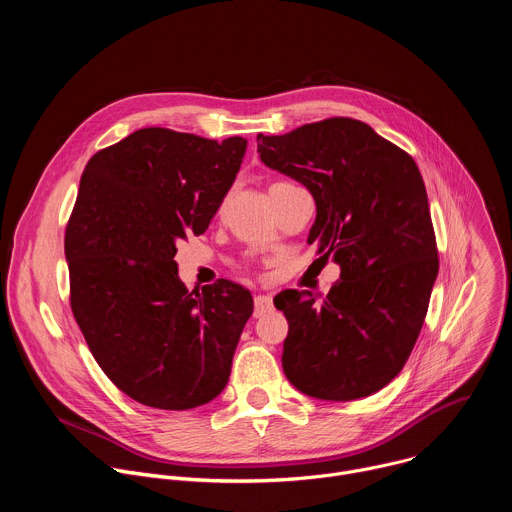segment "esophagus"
I'll use <instances>...</instances> for the list:
<instances>
[{
    "label": "esophagus",
    "mask_w": 512,
    "mask_h": 512,
    "mask_svg": "<svg viewBox=\"0 0 512 512\" xmlns=\"http://www.w3.org/2000/svg\"><path fill=\"white\" fill-rule=\"evenodd\" d=\"M273 310V300L271 296H255V318L263 316L265 312Z\"/></svg>",
    "instance_id": "obj_1"
}]
</instances>
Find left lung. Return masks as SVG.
<instances>
[{
	"instance_id": "obj_1",
	"label": "left lung",
	"mask_w": 512,
	"mask_h": 512,
	"mask_svg": "<svg viewBox=\"0 0 512 512\" xmlns=\"http://www.w3.org/2000/svg\"><path fill=\"white\" fill-rule=\"evenodd\" d=\"M257 152L267 168L310 190L316 221L308 243L340 265L324 300L308 289L275 298L289 324L283 373L322 401L369 397L405 367L440 269L419 168L350 117L259 133Z\"/></svg>"
}]
</instances>
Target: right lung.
I'll return each mask as SVG.
<instances>
[{
  "instance_id": "1",
  "label": "right lung",
  "mask_w": 512,
  "mask_h": 512,
  "mask_svg": "<svg viewBox=\"0 0 512 512\" xmlns=\"http://www.w3.org/2000/svg\"><path fill=\"white\" fill-rule=\"evenodd\" d=\"M245 150L243 137L145 127L81 176L64 235L70 306L103 373L137 403L194 409L229 383L251 291L221 279L192 297L174 257L208 229Z\"/></svg>"
}]
</instances>
